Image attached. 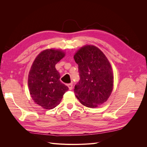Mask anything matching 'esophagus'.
Returning <instances> with one entry per match:
<instances>
[{"label":"esophagus","mask_w":147,"mask_h":147,"mask_svg":"<svg viewBox=\"0 0 147 147\" xmlns=\"http://www.w3.org/2000/svg\"><path fill=\"white\" fill-rule=\"evenodd\" d=\"M67 86H68V88H69V89L70 90H71L72 89V86H73V84L71 83H69L68 84H67Z\"/></svg>","instance_id":"obj_1"}]
</instances>
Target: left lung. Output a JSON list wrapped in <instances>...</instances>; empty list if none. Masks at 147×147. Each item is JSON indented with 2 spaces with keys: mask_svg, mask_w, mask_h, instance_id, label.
I'll use <instances>...</instances> for the list:
<instances>
[{
  "mask_svg": "<svg viewBox=\"0 0 147 147\" xmlns=\"http://www.w3.org/2000/svg\"><path fill=\"white\" fill-rule=\"evenodd\" d=\"M79 82L74 92L81 103L95 108L107 100L113 90V74L108 59L94 45H85L75 53Z\"/></svg>",
  "mask_w": 147,
  "mask_h": 147,
  "instance_id": "8db88e82",
  "label": "left lung"
}]
</instances>
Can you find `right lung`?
Instances as JSON below:
<instances>
[{"label":"right lung","instance_id":"1","mask_svg":"<svg viewBox=\"0 0 147 147\" xmlns=\"http://www.w3.org/2000/svg\"><path fill=\"white\" fill-rule=\"evenodd\" d=\"M65 53L59 50L48 49L37 56L28 76L30 94L35 104L45 109L58 105L69 88L59 80L60 74L55 65Z\"/></svg>","mask_w":147,"mask_h":147}]
</instances>
